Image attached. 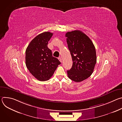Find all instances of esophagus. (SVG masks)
Masks as SVG:
<instances>
[{"mask_svg": "<svg viewBox=\"0 0 122 122\" xmlns=\"http://www.w3.org/2000/svg\"><path fill=\"white\" fill-rule=\"evenodd\" d=\"M58 59H59V60L60 61V62L62 63V59L61 57H59L58 58Z\"/></svg>", "mask_w": 122, "mask_h": 122, "instance_id": "1", "label": "esophagus"}]
</instances>
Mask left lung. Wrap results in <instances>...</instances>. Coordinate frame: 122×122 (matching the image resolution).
<instances>
[{"instance_id": "8db88e82", "label": "left lung", "mask_w": 122, "mask_h": 122, "mask_svg": "<svg viewBox=\"0 0 122 122\" xmlns=\"http://www.w3.org/2000/svg\"><path fill=\"white\" fill-rule=\"evenodd\" d=\"M65 36L73 61L72 67L67 71L68 77L75 82H81L93 72L97 62L95 46L81 31L68 32Z\"/></svg>"}]
</instances>
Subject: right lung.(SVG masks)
<instances>
[{"label":"right lung","mask_w":122,"mask_h":122,"mask_svg":"<svg viewBox=\"0 0 122 122\" xmlns=\"http://www.w3.org/2000/svg\"><path fill=\"white\" fill-rule=\"evenodd\" d=\"M53 35L50 32L38 35L31 41L25 51L26 66L31 74L40 81L49 80L61 64L57 58L53 56L51 51L47 47Z\"/></svg>","instance_id":"right-lung-1"}]
</instances>
